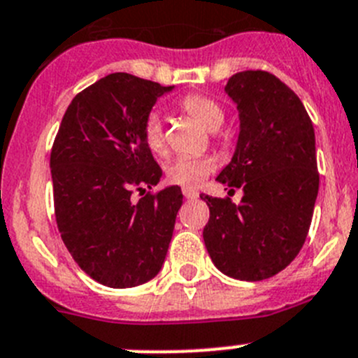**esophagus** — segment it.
<instances>
[{"label": "esophagus", "mask_w": 358, "mask_h": 358, "mask_svg": "<svg viewBox=\"0 0 358 358\" xmlns=\"http://www.w3.org/2000/svg\"><path fill=\"white\" fill-rule=\"evenodd\" d=\"M182 195H185V199L192 201V199H196V196H199V192H195V189L192 188H185L182 189Z\"/></svg>", "instance_id": "esophagus-1"}]
</instances>
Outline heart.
<instances>
[{
  "mask_svg": "<svg viewBox=\"0 0 358 358\" xmlns=\"http://www.w3.org/2000/svg\"><path fill=\"white\" fill-rule=\"evenodd\" d=\"M179 106L209 131H216L224 124V108L208 96L188 94L182 97ZM143 143L154 156H163L166 152L165 129H163L162 119L156 113L149 115V119L143 124ZM213 170H215V162L211 157H177L166 166V179L172 185L199 186Z\"/></svg>",
  "mask_w": 358,
  "mask_h": 358,
  "instance_id": "b5f03b06",
  "label": "heart"
}]
</instances>
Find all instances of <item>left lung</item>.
<instances>
[{"mask_svg":"<svg viewBox=\"0 0 358 358\" xmlns=\"http://www.w3.org/2000/svg\"><path fill=\"white\" fill-rule=\"evenodd\" d=\"M225 92L238 104L239 136L216 181L241 188L243 199L202 193L209 206L202 236L222 273L264 280L306 243L320 188L314 127L300 97L270 72H238Z\"/></svg>","mask_w":358,"mask_h":358,"instance_id":"8db88e82","label":"left lung"}]
</instances>
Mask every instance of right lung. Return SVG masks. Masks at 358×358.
Instances as JSON below:
<instances>
[{
	"label": "right lung",
	"instance_id": "add662e5",
	"mask_svg": "<svg viewBox=\"0 0 358 358\" xmlns=\"http://www.w3.org/2000/svg\"><path fill=\"white\" fill-rule=\"evenodd\" d=\"M172 88L126 72L108 74L72 99L52 143L58 231L78 266L103 286L145 284L165 262L181 188L147 192L138 202L131 195L162 179L143 143V124Z\"/></svg>",
	"mask_w": 358,
	"mask_h": 358
}]
</instances>
